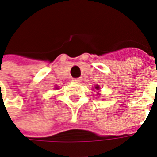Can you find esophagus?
I'll return each mask as SVG.
<instances>
[{
  "label": "esophagus",
  "instance_id": "esophagus-1",
  "mask_svg": "<svg viewBox=\"0 0 157 157\" xmlns=\"http://www.w3.org/2000/svg\"><path fill=\"white\" fill-rule=\"evenodd\" d=\"M75 82H82V78H75L73 80Z\"/></svg>",
  "mask_w": 157,
  "mask_h": 157
}]
</instances>
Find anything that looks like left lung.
Here are the masks:
<instances>
[{
	"label": "left lung",
	"instance_id": "obj_1",
	"mask_svg": "<svg viewBox=\"0 0 157 157\" xmlns=\"http://www.w3.org/2000/svg\"><path fill=\"white\" fill-rule=\"evenodd\" d=\"M95 88H96L97 90H99V89H100V87H99V85H96V86H95Z\"/></svg>",
	"mask_w": 157,
	"mask_h": 157
}]
</instances>
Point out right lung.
Masks as SVG:
<instances>
[{
    "instance_id": "obj_1",
    "label": "right lung",
    "mask_w": 157,
    "mask_h": 157,
    "mask_svg": "<svg viewBox=\"0 0 157 157\" xmlns=\"http://www.w3.org/2000/svg\"><path fill=\"white\" fill-rule=\"evenodd\" d=\"M56 88H57V87H56Z\"/></svg>"
}]
</instances>
